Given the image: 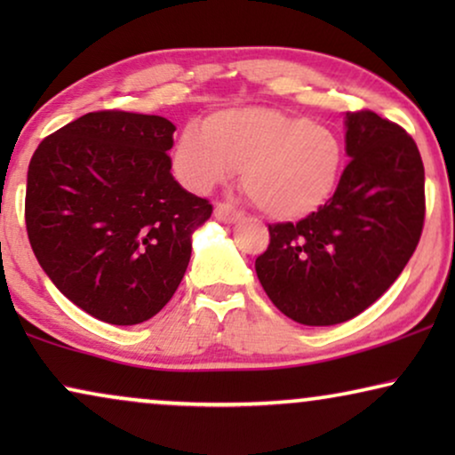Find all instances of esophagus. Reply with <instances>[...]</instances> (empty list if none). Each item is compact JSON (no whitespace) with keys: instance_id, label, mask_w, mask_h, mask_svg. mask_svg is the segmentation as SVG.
<instances>
[{"instance_id":"1","label":"esophagus","mask_w":455,"mask_h":455,"mask_svg":"<svg viewBox=\"0 0 455 455\" xmlns=\"http://www.w3.org/2000/svg\"><path fill=\"white\" fill-rule=\"evenodd\" d=\"M215 217L221 223H235V221L242 220V211L234 209L232 204H228V203H217L215 204Z\"/></svg>"}]
</instances>
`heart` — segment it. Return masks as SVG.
I'll return each instance as SVG.
<instances>
[{"label": "heart", "mask_w": 455, "mask_h": 455, "mask_svg": "<svg viewBox=\"0 0 455 455\" xmlns=\"http://www.w3.org/2000/svg\"><path fill=\"white\" fill-rule=\"evenodd\" d=\"M344 167L346 147L333 128L275 108L217 111L173 147V172L186 188L209 192L242 172L246 195L275 220L319 211Z\"/></svg>", "instance_id": "heart-1"}]
</instances>
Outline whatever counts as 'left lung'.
Wrapping results in <instances>:
<instances>
[{"instance_id":"left-lung-1","label":"left lung","mask_w":455,"mask_h":455,"mask_svg":"<svg viewBox=\"0 0 455 455\" xmlns=\"http://www.w3.org/2000/svg\"><path fill=\"white\" fill-rule=\"evenodd\" d=\"M350 164L333 196L298 223H273L254 263L291 321L327 327L381 298L412 257L425 223V167L406 130L375 111L346 114Z\"/></svg>"}]
</instances>
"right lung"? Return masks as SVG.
<instances>
[{"instance_id": "right-lung-1", "label": "right lung", "mask_w": 455, "mask_h": 455, "mask_svg": "<svg viewBox=\"0 0 455 455\" xmlns=\"http://www.w3.org/2000/svg\"><path fill=\"white\" fill-rule=\"evenodd\" d=\"M176 126L92 111L49 134L27 178V232L68 300L111 325H139L172 300L192 234L213 213L172 176Z\"/></svg>"}]
</instances>
